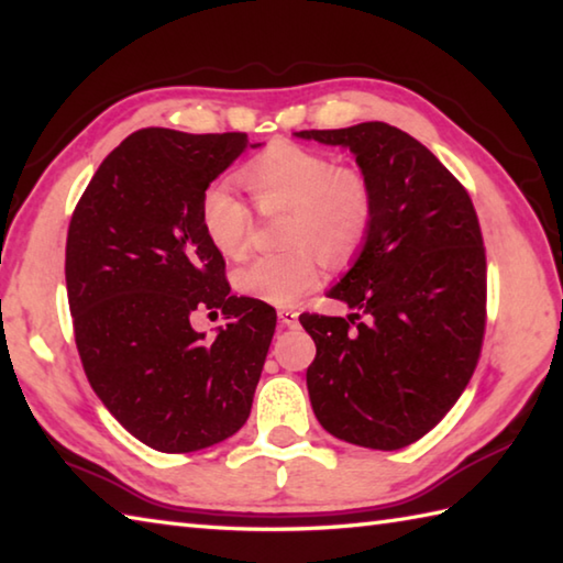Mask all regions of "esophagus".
<instances>
[{
  "instance_id": "esophagus-1",
  "label": "esophagus",
  "mask_w": 563,
  "mask_h": 563,
  "mask_svg": "<svg viewBox=\"0 0 563 563\" xmlns=\"http://www.w3.org/2000/svg\"><path fill=\"white\" fill-rule=\"evenodd\" d=\"M297 314L295 309H290V307H283V309H278V319H280V324L283 327H295L297 324Z\"/></svg>"
}]
</instances>
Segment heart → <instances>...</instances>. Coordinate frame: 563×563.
Here are the masks:
<instances>
[{
	"label": "heart",
	"mask_w": 563,
	"mask_h": 563,
	"mask_svg": "<svg viewBox=\"0 0 563 563\" xmlns=\"http://www.w3.org/2000/svg\"><path fill=\"white\" fill-rule=\"evenodd\" d=\"M242 184L263 212H288L283 254L258 256L234 273V288L273 307H290L312 290L321 258L339 266L363 246L373 227L375 194L369 178L353 166H333L324 152L275 142L251 159ZM200 224L224 258L249 251L251 212L230 188L210 186L200 198Z\"/></svg>",
	"instance_id": "1"
}]
</instances>
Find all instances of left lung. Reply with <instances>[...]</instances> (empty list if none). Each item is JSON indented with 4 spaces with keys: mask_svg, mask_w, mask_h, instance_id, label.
I'll return each instance as SVG.
<instances>
[{
    "mask_svg": "<svg viewBox=\"0 0 563 563\" xmlns=\"http://www.w3.org/2000/svg\"><path fill=\"white\" fill-rule=\"evenodd\" d=\"M292 135L349 150L375 194L373 227L351 268L327 290L353 314L300 317L317 343L307 367L309 401L339 440L401 450L440 423L479 361V220L457 178L399 128L369 121ZM361 313L366 321L356 325Z\"/></svg>",
    "mask_w": 563,
    "mask_h": 563,
    "instance_id": "left-lung-1",
    "label": "left lung"
}]
</instances>
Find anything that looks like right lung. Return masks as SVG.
Listing matches in <instances>:
<instances>
[{
    "label": "right lung",
    "mask_w": 563,
    "mask_h": 563,
    "mask_svg": "<svg viewBox=\"0 0 563 563\" xmlns=\"http://www.w3.org/2000/svg\"><path fill=\"white\" fill-rule=\"evenodd\" d=\"M244 133L145 128L93 174L71 214L65 280L91 389L130 435L196 452L246 423L275 309L230 295L224 258L200 224V198L242 157ZM222 308L214 338L189 319Z\"/></svg>",
    "instance_id": "add662e5"
}]
</instances>
